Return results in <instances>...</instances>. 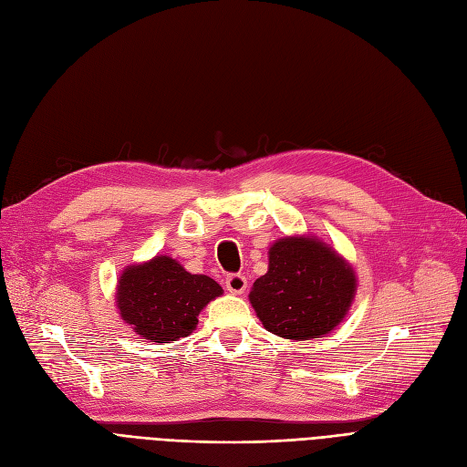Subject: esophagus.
I'll use <instances>...</instances> for the list:
<instances>
[{"mask_svg": "<svg viewBox=\"0 0 467 467\" xmlns=\"http://www.w3.org/2000/svg\"><path fill=\"white\" fill-rule=\"evenodd\" d=\"M224 283H227V291L233 295H243L248 287V281L243 274H233L227 277V281Z\"/></svg>", "mask_w": 467, "mask_h": 467, "instance_id": "obj_1", "label": "esophagus"}]
</instances>
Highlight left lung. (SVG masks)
<instances>
[{
    "instance_id": "obj_1",
    "label": "left lung",
    "mask_w": 467,
    "mask_h": 467,
    "mask_svg": "<svg viewBox=\"0 0 467 467\" xmlns=\"http://www.w3.org/2000/svg\"><path fill=\"white\" fill-rule=\"evenodd\" d=\"M267 260V274L248 295L267 332L306 341L327 336L345 320L357 275L334 246L312 234L281 236L269 246Z\"/></svg>"
}]
</instances>
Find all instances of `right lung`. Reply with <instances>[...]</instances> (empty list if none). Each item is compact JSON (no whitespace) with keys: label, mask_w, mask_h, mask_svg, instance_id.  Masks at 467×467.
I'll list each match as a JSON object with an SVG mask.
<instances>
[{"label":"right lung","mask_w":467,"mask_h":467,"mask_svg":"<svg viewBox=\"0 0 467 467\" xmlns=\"http://www.w3.org/2000/svg\"><path fill=\"white\" fill-rule=\"evenodd\" d=\"M223 295L207 275H193L171 255L126 265L116 285L119 318L135 334L155 343H171L198 327L200 312Z\"/></svg>","instance_id":"1"}]
</instances>
